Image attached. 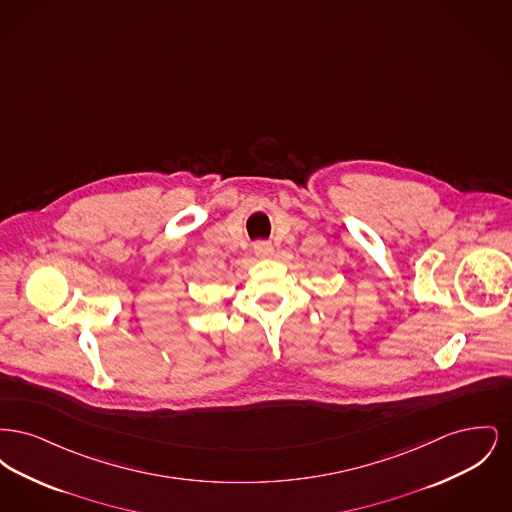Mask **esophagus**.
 <instances>
[{"instance_id":"esophagus-1","label":"esophagus","mask_w":512,"mask_h":512,"mask_svg":"<svg viewBox=\"0 0 512 512\" xmlns=\"http://www.w3.org/2000/svg\"><path fill=\"white\" fill-rule=\"evenodd\" d=\"M272 251H274V247L268 244V242H259V244H255V255H257L259 259H268V257H272Z\"/></svg>"}]
</instances>
